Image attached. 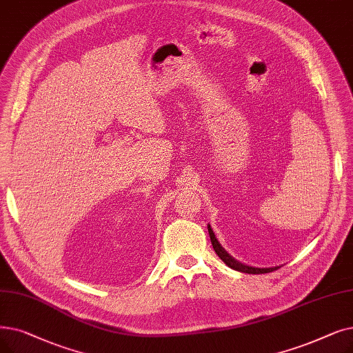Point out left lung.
<instances>
[{
	"label": "left lung",
	"mask_w": 353,
	"mask_h": 353,
	"mask_svg": "<svg viewBox=\"0 0 353 353\" xmlns=\"http://www.w3.org/2000/svg\"><path fill=\"white\" fill-rule=\"evenodd\" d=\"M208 231H209V236H210V241H212V245H213V250L214 252L218 254V256L222 259V261L231 267L236 271H241V272H247V274H265V272H271V271H275L279 267H274V268H254V267H248V265H243L241 263H238L236 259H234L231 255H229L222 247L221 243L218 242L216 236H214L212 228L208 226Z\"/></svg>",
	"instance_id": "8db88e82"
}]
</instances>
